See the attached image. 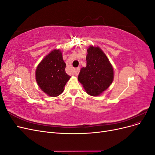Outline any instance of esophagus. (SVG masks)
<instances>
[{"label":"esophagus","instance_id":"obj_1","mask_svg":"<svg viewBox=\"0 0 155 155\" xmlns=\"http://www.w3.org/2000/svg\"><path fill=\"white\" fill-rule=\"evenodd\" d=\"M79 71H80V68H76V69H75V70H74V74H75V75H76V76H78V75L79 74Z\"/></svg>","mask_w":155,"mask_h":155}]
</instances>
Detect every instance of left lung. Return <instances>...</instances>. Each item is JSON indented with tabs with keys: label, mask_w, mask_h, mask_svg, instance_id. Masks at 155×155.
Returning <instances> with one entry per match:
<instances>
[{
	"label": "left lung",
	"mask_w": 155,
	"mask_h": 155,
	"mask_svg": "<svg viewBox=\"0 0 155 155\" xmlns=\"http://www.w3.org/2000/svg\"><path fill=\"white\" fill-rule=\"evenodd\" d=\"M87 53V66L81 69L78 80L87 94L97 96L105 91L113 81V68L104 51L97 46H90Z\"/></svg>",
	"instance_id": "obj_1"
}]
</instances>
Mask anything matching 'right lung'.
I'll return each instance as SVG.
<instances>
[{"label":"right lung","mask_w":155,"mask_h":155,"mask_svg":"<svg viewBox=\"0 0 155 155\" xmlns=\"http://www.w3.org/2000/svg\"><path fill=\"white\" fill-rule=\"evenodd\" d=\"M66 64L59 50H54L39 64L35 72L36 81L41 90L46 94L55 97L61 94L69 80L65 72Z\"/></svg>","instance_id":"right-lung-1"}]
</instances>
